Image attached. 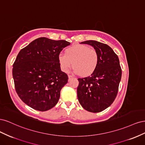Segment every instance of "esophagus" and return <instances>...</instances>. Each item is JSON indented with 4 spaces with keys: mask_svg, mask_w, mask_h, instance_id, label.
<instances>
[{
    "mask_svg": "<svg viewBox=\"0 0 145 145\" xmlns=\"http://www.w3.org/2000/svg\"><path fill=\"white\" fill-rule=\"evenodd\" d=\"M73 78V77L72 76H71V75H68V80L69 81L71 79V78Z\"/></svg>",
    "mask_w": 145,
    "mask_h": 145,
    "instance_id": "esophagus-1",
    "label": "esophagus"
}]
</instances>
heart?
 <instances>
[{"instance_id": "obj_1", "label": "heart", "mask_w": 145, "mask_h": 145, "mask_svg": "<svg viewBox=\"0 0 145 145\" xmlns=\"http://www.w3.org/2000/svg\"><path fill=\"white\" fill-rule=\"evenodd\" d=\"M58 62L62 71L68 72L72 65L74 72L86 77L91 75L97 69L99 56L94 48L77 44L68 48L66 54H59Z\"/></svg>"}]
</instances>
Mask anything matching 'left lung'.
Segmentation results:
<instances>
[{"instance_id": "1", "label": "left lung", "mask_w": 145, "mask_h": 145, "mask_svg": "<svg viewBox=\"0 0 145 145\" xmlns=\"http://www.w3.org/2000/svg\"><path fill=\"white\" fill-rule=\"evenodd\" d=\"M82 44L93 46L99 56V62L91 76L78 78L77 97L82 106L91 112H99L114 101L121 80L119 59L108 45L95 40H86Z\"/></svg>"}]
</instances>
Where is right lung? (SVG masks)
Masks as SVG:
<instances>
[{
    "label": "right lung",
    "instance_id": "add662e5",
    "mask_svg": "<svg viewBox=\"0 0 145 145\" xmlns=\"http://www.w3.org/2000/svg\"><path fill=\"white\" fill-rule=\"evenodd\" d=\"M70 43L40 37L22 49L13 64L15 89L23 102L36 110L46 111L59 100L68 82L61 71L58 55Z\"/></svg>",
    "mask_w": 145,
    "mask_h": 145
}]
</instances>
